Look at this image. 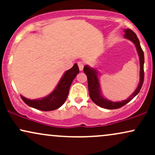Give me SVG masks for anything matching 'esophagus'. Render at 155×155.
I'll use <instances>...</instances> for the list:
<instances>
[{"label": "esophagus", "instance_id": "34e87169", "mask_svg": "<svg viewBox=\"0 0 155 155\" xmlns=\"http://www.w3.org/2000/svg\"><path fill=\"white\" fill-rule=\"evenodd\" d=\"M78 65H79V70L81 71H83V68H84V64L82 62H78Z\"/></svg>", "mask_w": 155, "mask_h": 155}]
</instances>
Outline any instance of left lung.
<instances>
[{"label":"left lung","mask_w":155,"mask_h":155,"mask_svg":"<svg viewBox=\"0 0 155 155\" xmlns=\"http://www.w3.org/2000/svg\"><path fill=\"white\" fill-rule=\"evenodd\" d=\"M124 38L131 41L136 46L140 60V81L138 83L136 90L133 92L132 95H130L127 100L122 101L121 102L120 101L113 102V101L105 98L101 94V85L100 82H99L98 76H97V74H98L97 70L92 68L87 65L84 67V74L87 75V77L89 95H90V98L96 105L102 108H107V109H116V108L122 107L124 105L127 104V103H129L140 92L143 83V79H144V72H143L144 55H143V51L142 50L141 47H140L139 40L137 38L136 33L133 31H131L130 29L127 28V29L124 30Z\"/></svg>","instance_id":"8db88e82"}]
</instances>
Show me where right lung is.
I'll use <instances>...</instances> for the list:
<instances>
[{
    "instance_id": "right-lung-1",
    "label": "right lung",
    "mask_w": 155,
    "mask_h": 155,
    "mask_svg": "<svg viewBox=\"0 0 155 155\" xmlns=\"http://www.w3.org/2000/svg\"><path fill=\"white\" fill-rule=\"evenodd\" d=\"M79 69L77 64H74L71 68L66 71L55 89L49 95L42 98L31 100L20 95L22 101L28 106L41 111H53L60 108L66 101L73 80L79 74Z\"/></svg>"
}]
</instances>
